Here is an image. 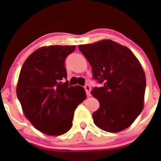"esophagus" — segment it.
I'll use <instances>...</instances> for the list:
<instances>
[{
  "label": "esophagus",
  "instance_id": "34e87169",
  "mask_svg": "<svg viewBox=\"0 0 161 161\" xmlns=\"http://www.w3.org/2000/svg\"><path fill=\"white\" fill-rule=\"evenodd\" d=\"M85 92H86V94H87V96H90V91H91V87L89 86V85H86L85 86Z\"/></svg>",
  "mask_w": 161,
  "mask_h": 161
}]
</instances>
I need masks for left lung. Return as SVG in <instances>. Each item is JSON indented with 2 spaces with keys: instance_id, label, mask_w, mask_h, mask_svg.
I'll use <instances>...</instances> for the list:
<instances>
[{
  "instance_id": "1",
  "label": "left lung",
  "mask_w": 161,
  "mask_h": 161,
  "mask_svg": "<svg viewBox=\"0 0 161 161\" xmlns=\"http://www.w3.org/2000/svg\"><path fill=\"white\" fill-rule=\"evenodd\" d=\"M78 48L92 67L93 78L103 85L91 91L100 103L93 114L95 125L112 133L125 130L144 106L146 76L139 61L129 48L110 39Z\"/></svg>"
}]
</instances>
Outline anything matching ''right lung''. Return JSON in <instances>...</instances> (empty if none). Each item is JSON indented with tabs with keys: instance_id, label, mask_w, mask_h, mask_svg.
<instances>
[{
	"instance_id": "add662e5",
	"label": "right lung",
	"mask_w": 161,
	"mask_h": 161,
	"mask_svg": "<svg viewBox=\"0 0 161 161\" xmlns=\"http://www.w3.org/2000/svg\"><path fill=\"white\" fill-rule=\"evenodd\" d=\"M76 46L42 47L22 67L17 96L24 115L37 130L61 136L72 128L75 109L86 93L80 85L69 86L64 61Z\"/></svg>"
}]
</instances>
